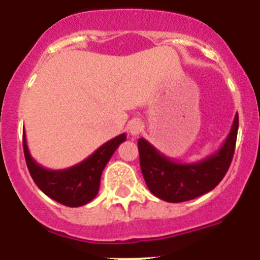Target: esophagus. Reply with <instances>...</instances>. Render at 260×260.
I'll list each match as a JSON object with an SVG mask.
<instances>
[{"label":"esophagus","instance_id":"1","mask_svg":"<svg viewBox=\"0 0 260 260\" xmlns=\"http://www.w3.org/2000/svg\"><path fill=\"white\" fill-rule=\"evenodd\" d=\"M128 133L133 135V137H138L141 134V132L143 130V123L139 121V119H133L128 122Z\"/></svg>","mask_w":260,"mask_h":260}]
</instances>
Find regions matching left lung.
Masks as SVG:
<instances>
[{"label": "left lung", "instance_id": "8db88e82", "mask_svg": "<svg viewBox=\"0 0 260 260\" xmlns=\"http://www.w3.org/2000/svg\"><path fill=\"white\" fill-rule=\"evenodd\" d=\"M237 133L238 114H236L231 132L220 150L197 162L174 161L144 138H139L141 169L150 191L165 202L180 203L215 189L231 167Z\"/></svg>", "mask_w": 260, "mask_h": 260}]
</instances>
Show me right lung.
I'll use <instances>...</instances> for the list:
<instances>
[{"instance_id": "obj_1", "label": "right lung", "mask_w": 260, "mask_h": 260, "mask_svg": "<svg viewBox=\"0 0 260 260\" xmlns=\"http://www.w3.org/2000/svg\"><path fill=\"white\" fill-rule=\"evenodd\" d=\"M126 141V134L108 141L99 147L86 160L74 167L52 171L32 158L23 133V151L26 157L27 168L32 180L35 181L39 189L48 195L50 199L68 207H80L92 201L99 192L100 178L105 165L109 161L114 151L122 142Z\"/></svg>"}]
</instances>
